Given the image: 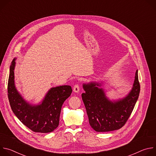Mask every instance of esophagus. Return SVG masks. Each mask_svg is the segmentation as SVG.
Here are the masks:
<instances>
[{
    "mask_svg": "<svg viewBox=\"0 0 156 156\" xmlns=\"http://www.w3.org/2000/svg\"><path fill=\"white\" fill-rule=\"evenodd\" d=\"M73 90V91L75 93H78L79 92V91H80V86H79V85L78 84L74 85Z\"/></svg>",
    "mask_w": 156,
    "mask_h": 156,
    "instance_id": "1",
    "label": "esophagus"
}]
</instances>
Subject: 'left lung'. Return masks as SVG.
Instances as JSON below:
<instances>
[{
    "mask_svg": "<svg viewBox=\"0 0 156 156\" xmlns=\"http://www.w3.org/2000/svg\"><path fill=\"white\" fill-rule=\"evenodd\" d=\"M129 93L124 98L111 101L106 96L101 83L83 84L81 94L89 122L98 132H107L121 128L127 122L135 107L140 92L138 70Z\"/></svg>",
    "mask_w": 156,
    "mask_h": 156,
    "instance_id": "1",
    "label": "left lung"
}]
</instances>
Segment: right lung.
I'll use <instances>...</instances> for the list:
<instances>
[{
  "label": "right lung",
  "mask_w": 156,
  "mask_h": 156,
  "mask_svg": "<svg viewBox=\"0 0 156 156\" xmlns=\"http://www.w3.org/2000/svg\"><path fill=\"white\" fill-rule=\"evenodd\" d=\"M15 59L13 60L10 66L7 88L8 98L13 112L34 132L46 133L53 131L58 126L62 106L70 96L72 87L64 85L52 87L41 104H30L22 98L15 86Z\"/></svg>",
  "instance_id": "1"
}]
</instances>
